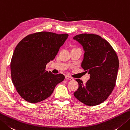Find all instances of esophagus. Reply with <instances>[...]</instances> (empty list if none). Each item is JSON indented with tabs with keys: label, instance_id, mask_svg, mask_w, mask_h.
Here are the masks:
<instances>
[{
	"label": "esophagus",
	"instance_id": "1",
	"mask_svg": "<svg viewBox=\"0 0 130 130\" xmlns=\"http://www.w3.org/2000/svg\"><path fill=\"white\" fill-rule=\"evenodd\" d=\"M65 78L67 79H68V80H73L74 79L70 77V76L69 75H65Z\"/></svg>",
	"mask_w": 130,
	"mask_h": 130
}]
</instances>
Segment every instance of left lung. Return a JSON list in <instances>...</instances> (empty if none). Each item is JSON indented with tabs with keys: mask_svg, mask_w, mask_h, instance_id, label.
Segmentation results:
<instances>
[{
	"mask_svg": "<svg viewBox=\"0 0 130 130\" xmlns=\"http://www.w3.org/2000/svg\"><path fill=\"white\" fill-rule=\"evenodd\" d=\"M85 51L82 68L90 74L86 84L76 79L79 87L74 95L88 106L105 101L116 86L119 68L117 55L108 42L98 35L81 34L73 38Z\"/></svg>",
	"mask_w": 130,
	"mask_h": 130,
	"instance_id": "8db88e82",
	"label": "left lung"
}]
</instances>
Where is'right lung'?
<instances>
[{"mask_svg":"<svg viewBox=\"0 0 130 130\" xmlns=\"http://www.w3.org/2000/svg\"><path fill=\"white\" fill-rule=\"evenodd\" d=\"M68 34L41 31L27 35L15 48L11 62L12 83L21 97L37 103L51 95L58 83L64 80L62 74L45 70L67 39Z\"/></svg>","mask_w":130,"mask_h":130,"instance_id":"1","label":"right lung"}]
</instances>
